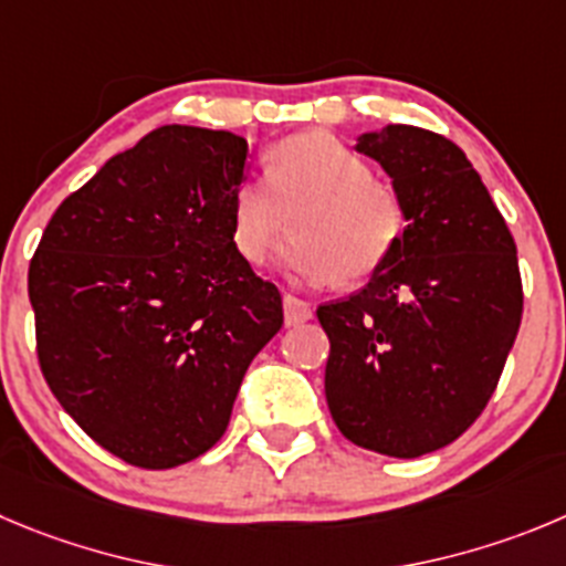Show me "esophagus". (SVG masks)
I'll return each instance as SVG.
<instances>
[{
	"label": "esophagus",
	"instance_id": "1",
	"mask_svg": "<svg viewBox=\"0 0 566 566\" xmlns=\"http://www.w3.org/2000/svg\"><path fill=\"white\" fill-rule=\"evenodd\" d=\"M310 318H313V307H310L307 301L295 298V295H284V324L298 326Z\"/></svg>",
	"mask_w": 566,
	"mask_h": 566
}]
</instances>
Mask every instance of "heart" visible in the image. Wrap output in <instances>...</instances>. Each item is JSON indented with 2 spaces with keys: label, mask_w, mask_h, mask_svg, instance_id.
Segmentation results:
<instances>
[{
  "label": "heart",
  "mask_w": 566,
  "mask_h": 566,
  "mask_svg": "<svg viewBox=\"0 0 566 566\" xmlns=\"http://www.w3.org/2000/svg\"><path fill=\"white\" fill-rule=\"evenodd\" d=\"M287 214L295 237L284 248L282 265L307 284L368 276L405 231L399 192L324 130L279 142L268 156L265 181L240 184L231 203V237L240 256L251 265L265 262L287 229Z\"/></svg>",
  "instance_id": "heart-1"
}]
</instances>
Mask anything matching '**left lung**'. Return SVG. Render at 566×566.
Returning a JSON list of instances; mask_svg holds the SVG:
<instances>
[{
    "instance_id": "8db88e82",
    "label": "left lung",
    "mask_w": 566,
    "mask_h": 566,
    "mask_svg": "<svg viewBox=\"0 0 566 566\" xmlns=\"http://www.w3.org/2000/svg\"><path fill=\"white\" fill-rule=\"evenodd\" d=\"M405 206L402 240L360 293L318 307L326 405L363 450L419 458L474 424L522 321L516 245L467 153L388 125L357 139Z\"/></svg>"
}]
</instances>
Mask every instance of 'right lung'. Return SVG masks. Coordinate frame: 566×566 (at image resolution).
I'll return each mask as SVG.
<instances>
[{"instance_id": "obj_1", "label": "right lung", "mask_w": 566, "mask_h": 566, "mask_svg": "<svg viewBox=\"0 0 566 566\" xmlns=\"http://www.w3.org/2000/svg\"><path fill=\"white\" fill-rule=\"evenodd\" d=\"M248 142L164 125L116 153L46 223L28 273L46 385L130 467L172 469L220 441L282 295L231 237Z\"/></svg>"}]
</instances>
